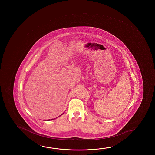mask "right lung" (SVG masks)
Here are the masks:
<instances>
[{
    "instance_id": "obj_1",
    "label": "right lung",
    "mask_w": 155,
    "mask_h": 155,
    "mask_svg": "<svg viewBox=\"0 0 155 155\" xmlns=\"http://www.w3.org/2000/svg\"><path fill=\"white\" fill-rule=\"evenodd\" d=\"M51 120H52V119H51ZM47 120H50V119H48Z\"/></svg>"
}]
</instances>
